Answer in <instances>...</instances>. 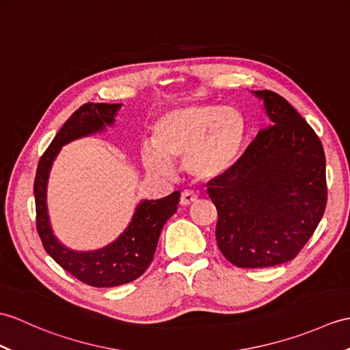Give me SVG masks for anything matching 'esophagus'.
Listing matches in <instances>:
<instances>
[{"instance_id":"1","label":"esophagus","mask_w":350,"mask_h":350,"mask_svg":"<svg viewBox=\"0 0 350 350\" xmlns=\"http://www.w3.org/2000/svg\"><path fill=\"white\" fill-rule=\"evenodd\" d=\"M195 202H198V195H195L191 191L182 192V195H180V206L189 207V206H193Z\"/></svg>"}]
</instances>
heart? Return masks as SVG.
I'll use <instances>...</instances> for the list:
<instances>
[{
  "mask_svg": "<svg viewBox=\"0 0 350 350\" xmlns=\"http://www.w3.org/2000/svg\"><path fill=\"white\" fill-rule=\"evenodd\" d=\"M247 140L241 111L217 104H191L162 113L152 142L140 148V162L152 176L167 177L174 161L198 183H212L239 165Z\"/></svg>",
  "mask_w": 350,
  "mask_h": 350,
  "instance_id": "1",
  "label": "heart"
}]
</instances>
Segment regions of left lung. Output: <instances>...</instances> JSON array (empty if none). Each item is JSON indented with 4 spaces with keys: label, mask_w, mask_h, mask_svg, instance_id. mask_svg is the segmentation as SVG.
<instances>
[{
    "label": "left lung",
    "mask_w": 350,
    "mask_h": 350,
    "mask_svg": "<svg viewBox=\"0 0 350 350\" xmlns=\"http://www.w3.org/2000/svg\"><path fill=\"white\" fill-rule=\"evenodd\" d=\"M252 94L270 124L207 192L224 256L241 268H262L294 259L312 237L327 206V178L322 143L306 119L279 94Z\"/></svg>",
    "instance_id": "left-lung-1"
}]
</instances>
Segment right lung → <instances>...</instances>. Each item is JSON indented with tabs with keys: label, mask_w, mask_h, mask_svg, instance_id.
I'll list each match as a JSON object with an SVG mask.
<instances>
[{
	"label": "right lung",
	"mask_w": 350,
	"mask_h": 350,
	"mask_svg": "<svg viewBox=\"0 0 350 350\" xmlns=\"http://www.w3.org/2000/svg\"><path fill=\"white\" fill-rule=\"evenodd\" d=\"M120 107L122 104L88 103L72 113L40 159L34 182L37 231L46 252L72 278L95 288L125 285L148 270L162 226L174 215L180 198L178 191H174L159 200H142L124 232L101 249L72 250L56 239L47 210V182L53 161L62 146L115 125Z\"/></svg>",
	"instance_id": "add662e5"
}]
</instances>
